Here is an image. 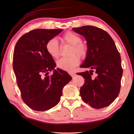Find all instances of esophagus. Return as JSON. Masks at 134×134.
<instances>
[{
    "mask_svg": "<svg viewBox=\"0 0 134 134\" xmlns=\"http://www.w3.org/2000/svg\"><path fill=\"white\" fill-rule=\"evenodd\" d=\"M69 74L71 76H75V74L73 72H69Z\"/></svg>",
    "mask_w": 134,
    "mask_h": 134,
    "instance_id": "1",
    "label": "esophagus"
}]
</instances>
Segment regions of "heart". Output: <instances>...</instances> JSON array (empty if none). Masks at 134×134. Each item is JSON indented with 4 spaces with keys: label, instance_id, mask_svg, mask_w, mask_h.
I'll return each mask as SVG.
<instances>
[{
    "label": "heart",
    "instance_id": "b5f03b06",
    "mask_svg": "<svg viewBox=\"0 0 134 134\" xmlns=\"http://www.w3.org/2000/svg\"><path fill=\"white\" fill-rule=\"evenodd\" d=\"M62 41L71 45L69 55L67 58H63L57 62L59 69L67 71H72L79 63V58L84 59L88 54V47L86 43L82 41V38L72 32H67L63 35ZM46 50L48 54L53 58L58 59L60 55V48L58 41L55 38L50 39L46 44Z\"/></svg>",
    "mask_w": 134,
    "mask_h": 134
}]
</instances>
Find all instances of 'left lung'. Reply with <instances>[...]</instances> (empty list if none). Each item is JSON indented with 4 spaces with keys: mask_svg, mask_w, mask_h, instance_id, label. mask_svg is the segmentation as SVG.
Here are the masks:
<instances>
[{
    "mask_svg": "<svg viewBox=\"0 0 134 134\" xmlns=\"http://www.w3.org/2000/svg\"><path fill=\"white\" fill-rule=\"evenodd\" d=\"M72 30L85 37L88 47L87 56L81 67L91 70L78 74L85 79L80 89L81 97L95 109L108 107L119 95L123 72L115 42L106 31L96 26Z\"/></svg>",
    "mask_w": 134,
    "mask_h": 134,
    "instance_id": "1",
    "label": "left lung"
}]
</instances>
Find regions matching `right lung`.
I'll use <instances>...</instances> for the list:
<instances>
[{
    "instance_id": "add662e5",
    "label": "right lung",
    "mask_w": 134,
    "mask_h": 134,
    "mask_svg": "<svg viewBox=\"0 0 134 134\" xmlns=\"http://www.w3.org/2000/svg\"><path fill=\"white\" fill-rule=\"evenodd\" d=\"M62 29H38L22 36L16 43L13 66L22 100L37 111L49 110L58 104L63 88L71 76L60 69L46 50V44Z\"/></svg>"
}]
</instances>
